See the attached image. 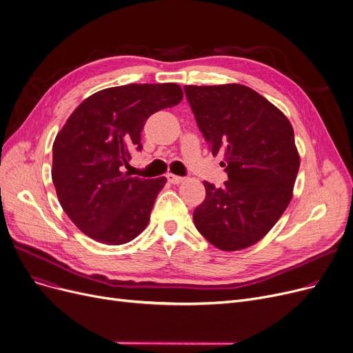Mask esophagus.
Masks as SVG:
<instances>
[{"label": "esophagus", "mask_w": 353, "mask_h": 353, "mask_svg": "<svg viewBox=\"0 0 353 353\" xmlns=\"http://www.w3.org/2000/svg\"><path fill=\"white\" fill-rule=\"evenodd\" d=\"M167 180H169L172 184H180L184 179L180 177V176H176V174H167Z\"/></svg>", "instance_id": "obj_1"}]
</instances>
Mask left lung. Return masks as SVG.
<instances>
[{
  "instance_id": "8db88e82",
  "label": "left lung",
  "mask_w": 353,
  "mask_h": 353,
  "mask_svg": "<svg viewBox=\"0 0 353 353\" xmlns=\"http://www.w3.org/2000/svg\"><path fill=\"white\" fill-rule=\"evenodd\" d=\"M188 101L212 154H223V188L203 181L206 199L193 213L196 229L220 250L253 246L281 219L293 197L301 157L282 111L242 84L186 85Z\"/></svg>"
}]
</instances>
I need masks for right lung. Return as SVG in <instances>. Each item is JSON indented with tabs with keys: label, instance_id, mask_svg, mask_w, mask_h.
<instances>
[{
	"label": "right lung",
	"instance_id": "obj_1",
	"mask_svg": "<svg viewBox=\"0 0 353 353\" xmlns=\"http://www.w3.org/2000/svg\"><path fill=\"white\" fill-rule=\"evenodd\" d=\"M183 99L179 84H127L87 97L52 144L51 177L63 210L84 234L105 245L132 242L148 225L165 177L121 172L141 130L159 110Z\"/></svg>",
	"mask_w": 353,
	"mask_h": 353
}]
</instances>
